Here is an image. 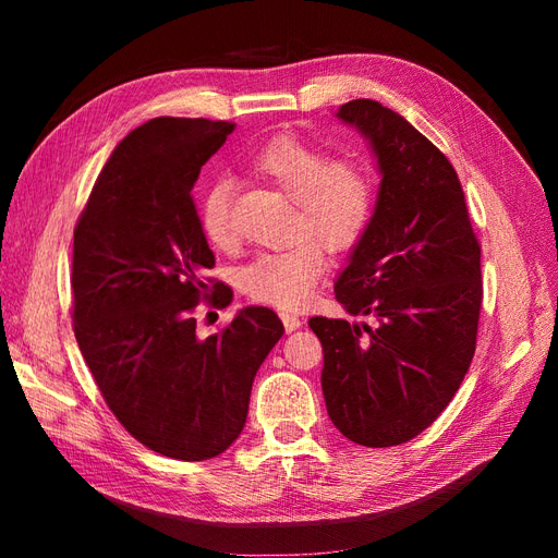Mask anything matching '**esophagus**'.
Segmentation results:
<instances>
[{"instance_id":"1","label":"esophagus","mask_w":558,"mask_h":558,"mask_svg":"<svg viewBox=\"0 0 558 558\" xmlns=\"http://www.w3.org/2000/svg\"><path fill=\"white\" fill-rule=\"evenodd\" d=\"M279 316H281V320H283V328H286V332H293V330H298V328L302 326V318H300V316H295V314L281 312Z\"/></svg>"}]
</instances>
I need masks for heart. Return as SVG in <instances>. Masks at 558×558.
<instances>
[{"instance_id":"obj_1","label":"heart","mask_w":558,"mask_h":558,"mask_svg":"<svg viewBox=\"0 0 558 558\" xmlns=\"http://www.w3.org/2000/svg\"><path fill=\"white\" fill-rule=\"evenodd\" d=\"M258 177L293 199L291 232L298 240L263 251L240 269L242 291L267 305L293 310L305 302L326 269L324 248L356 246L375 214V179L359 160H332L291 134H279L248 158ZM232 185L211 183L199 202V226L209 244L232 242Z\"/></svg>"}]
</instances>
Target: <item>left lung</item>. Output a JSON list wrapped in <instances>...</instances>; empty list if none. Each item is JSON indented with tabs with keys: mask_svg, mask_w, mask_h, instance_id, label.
<instances>
[{
	"mask_svg": "<svg viewBox=\"0 0 558 558\" xmlns=\"http://www.w3.org/2000/svg\"><path fill=\"white\" fill-rule=\"evenodd\" d=\"M373 148L381 177L375 214L335 298L351 316L310 318L324 344L328 416L363 447H393L442 414L475 356L482 248L451 162L375 99L337 111Z\"/></svg>",
	"mask_w": 558,
	"mask_h": 558,
	"instance_id": "8db88e82",
	"label": "left lung"
}]
</instances>
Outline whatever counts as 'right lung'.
Wrapping results in <instances>:
<instances>
[{
	"label": "right lung",
	"mask_w": 558,
	"mask_h": 558,
	"mask_svg": "<svg viewBox=\"0 0 558 558\" xmlns=\"http://www.w3.org/2000/svg\"><path fill=\"white\" fill-rule=\"evenodd\" d=\"M226 121L154 118L113 148L74 230V335L109 410L150 451L207 461L238 440L253 377L283 335L267 307H244L202 340L193 310L211 291L214 253L193 185ZM232 291L214 283L209 305Z\"/></svg>",
	"instance_id": "right-lung-1"
}]
</instances>
